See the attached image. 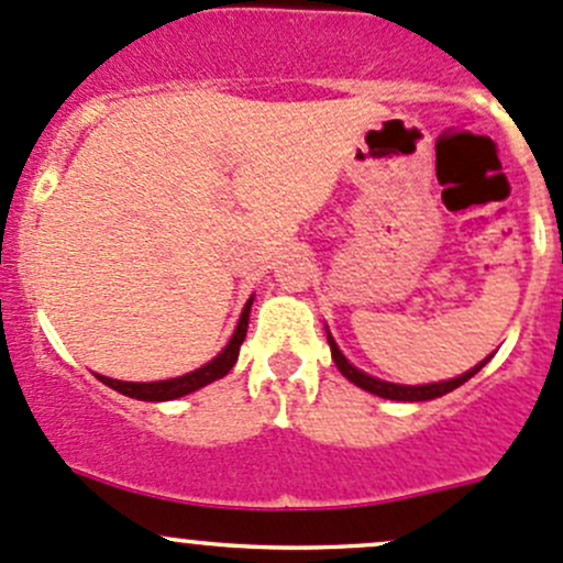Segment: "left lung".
<instances>
[{
	"instance_id": "obj_1",
	"label": "left lung",
	"mask_w": 563,
	"mask_h": 563,
	"mask_svg": "<svg viewBox=\"0 0 563 563\" xmlns=\"http://www.w3.org/2000/svg\"><path fill=\"white\" fill-rule=\"evenodd\" d=\"M327 340H329V349H332V360L334 365H338V371L343 373L345 378H349L351 384H356L360 389L371 391V395H378V397H387V400H402V402H419V400H435V397L446 395V391L457 389L460 384L468 382L471 376H476V373L485 367V362L490 360L487 356L485 362H479V365H474L471 371H465L463 376L457 378H450V382H439V384H419V387H411V384H391V382H382V378H373L367 376V373H362L360 367L351 365L349 360L343 356V351L338 349V343H334V338L329 334L327 329Z\"/></svg>"
}]
</instances>
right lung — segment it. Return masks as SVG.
<instances>
[{"mask_svg":"<svg viewBox=\"0 0 563 563\" xmlns=\"http://www.w3.org/2000/svg\"><path fill=\"white\" fill-rule=\"evenodd\" d=\"M250 305H253V297H250L245 308H242L240 323H236L234 334H231V340L225 343V349L220 351V354L214 356L212 362H207V365L198 367V371L185 373V376H179V378H166V382H117V378L98 376V373H95V378H98V382H103L106 387L122 391V395L135 397V400H150V402L176 400V397H185V395H190V391L207 387V384L223 378L225 373H229L231 367L236 365V356H240V345H242V340H245V334H247Z\"/></svg>","mask_w":563,"mask_h":563,"instance_id":"add662e5","label":"right lung"}]
</instances>
